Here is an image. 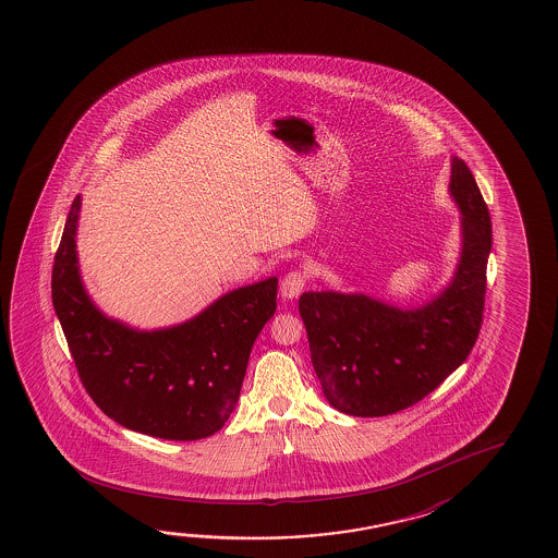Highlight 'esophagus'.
<instances>
[{
    "label": "esophagus",
    "mask_w": 558,
    "mask_h": 558,
    "mask_svg": "<svg viewBox=\"0 0 558 558\" xmlns=\"http://www.w3.org/2000/svg\"><path fill=\"white\" fill-rule=\"evenodd\" d=\"M303 286H305V272L302 270H293L290 275L283 276L282 283H280L282 300H295L302 293Z\"/></svg>",
    "instance_id": "1"
}]
</instances>
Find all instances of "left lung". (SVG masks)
I'll return each instance as SVG.
<instances>
[{
	"mask_svg": "<svg viewBox=\"0 0 558 558\" xmlns=\"http://www.w3.org/2000/svg\"><path fill=\"white\" fill-rule=\"evenodd\" d=\"M449 196L459 218V256L449 282L418 305L364 292H305L300 315L311 362L330 407L387 416L432 393L465 362L483 323L493 226L475 177L451 156Z\"/></svg>",
	"mask_w": 558,
	"mask_h": 558,
	"instance_id": "1",
	"label": "left lung"
}]
</instances>
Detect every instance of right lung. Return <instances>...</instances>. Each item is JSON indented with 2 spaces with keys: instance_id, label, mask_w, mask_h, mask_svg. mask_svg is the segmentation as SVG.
Masks as SVG:
<instances>
[{
  "instance_id": "add662e5",
  "label": "right lung",
  "mask_w": 558,
  "mask_h": 558,
  "mask_svg": "<svg viewBox=\"0 0 558 558\" xmlns=\"http://www.w3.org/2000/svg\"><path fill=\"white\" fill-rule=\"evenodd\" d=\"M75 196L52 268V303L77 374L95 404L154 438H208L239 401L251 348L275 315L278 278L220 295L191 319L142 330L109 317L83 283Z\"/></svg>"
}]
</instances>
